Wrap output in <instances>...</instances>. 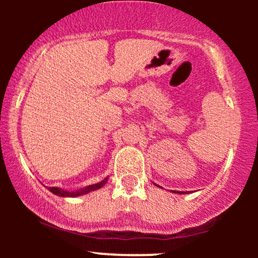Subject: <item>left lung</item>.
I'll return each instance as SVG.
<instances>
[{
	"mask_svg": "<svg viewBox=\"0 0 258 258\" xmlns=\"http://www.w3.org/2000/svg\"><path fill=\"white\" fill-rule=\"evenodd\" d=\"M156 185H157V184H156ZM157 186H160V185H157ZM174 192H176L175 190H174ZM177 194H186V192H179V191H177Z\"/></svg>",
	"mask_w": 258,
	"mask_h": 258,
	"instance_id": "1",
	"label": "left lung"
}]
</instances>
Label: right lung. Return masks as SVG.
Wrapping results in <instances>:
<instances>
[{"label":"right lung","instance_id":"obj_1","mask_svg":"<svg viewBox=\"0 0 258 258\" xmlns=\"http://www.w3.org/2000/svg\"><path fill=\"white\" fill-rule=\"evenodd\" d=\"M107 181H108V178H104L103 181L100 182V183L88 185L83 189L76 190V191H67V190H63L61 188H56V186H49L48 190H49V191H51L52 194H55V195L61 196V197H76V196H81V195H86V194H88V192L94 191V190H97V189L102 188V186H103L105 183H107Z\"/></svg>","mask_w":258,"mask_h":258}]
</instances>
